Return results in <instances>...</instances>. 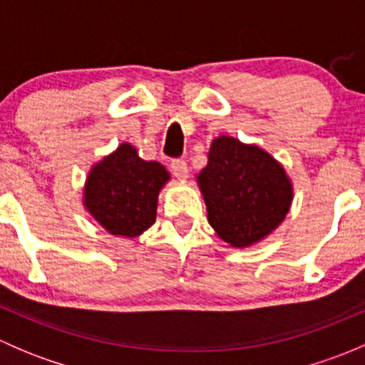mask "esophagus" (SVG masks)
I'll use <instances>...</instances> for the list:
<instances>
[{
	"mask_svg": "<svg viewBox=\"0 0 365 365\" xmlns=\"http://www.w3.org/2000/svg\"><path fill=\"white\" fill-rule=\"evenodd\" d=\"M171 171L178 180H187V176H189V168H187V162L182 159H175L171 162Z\"/></svg>",
	"mask_w": 365,
	"mask_h": 365,
	"instance_id": "obj_1",
	"label": "esophagus"
}]
</instances>
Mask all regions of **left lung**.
Returning a JSON list of instances; mask_svg holds the SVG:
<instances>
[{
	"mask_svg": "<svg viewBox=\"0 0 365 365\" xmlns=\"http://www.w3.org/2000/svg\"><path fill=\"white\" fill-rule=\"evenodd\" d=\"M196 180L210 226L231 247H249L268 237L293 201L284 168L259 146L230 135L213 139L208 164Z\"/></svg>",
	"mask_w": 365,
	"mask_h": 365,
	"instance_id": "left-lung-1",
	"label": "left lung"
}]
</instances>
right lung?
<instances>
[{
	"mask_svg": "<svg viewBox=\"0 0 365 365\" xmlns=\"http://www.w3.org/2000/svg\"><path fill=\"white\" fill-rule=\"evenodd\" d=\"M169 173L155 160H143L135 148L121 143L111 155L90 169L83 203L114 237H139L157 217V201Z\"/></svg>",
	"mask_w": 365,
	"mask_h": 365,
	"instance_id": "add662e5",
	"label": "right lung"
}]
</instances>
